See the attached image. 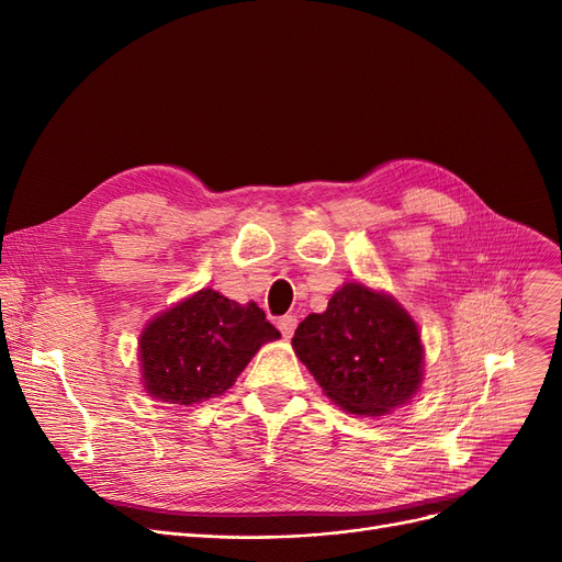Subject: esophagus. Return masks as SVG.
Wrapping results in <instances>:
<instances>
[{
    "instance_id": "34e87169",
    "label": "esophagus",
    "mask_w": 562,
    "mask_h": 562,
    "mask_svg": "<svg viewBox=\"0 0 562 562\" xmlns=\"http://www.w3.org/2000/svg\"><path fill=\"white\" fill-rule=\"evenodd\" d=\"M277 327H279L283 337H293L295 327H297V316H281V318L277 321Z\"/></svg>"
}]
</instances>
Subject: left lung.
Listing matches in <instances>:
<instances>
[{
	"instance_id": "8db88e82",
	"label": "left lung",
	"mask_w": 562,
	"mask_h": 562,
	"mask_svg": "<svg viewBox=\"0 0 562 562\" xmlns=\"http://www.w3.org/2000/svg\"><path fill=\"white\" fill-rule=\"evenodd\" d=\"M293 348L327 397L351 414H389L420 385L416 323L393 297L362 283H346L323 314H308Z\"/></svg>"
}]
</instances>
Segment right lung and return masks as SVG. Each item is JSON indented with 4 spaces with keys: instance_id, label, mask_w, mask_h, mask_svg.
<instances>
[{
    "instance_id": "1",
    "label": "right lung",
    "mask_w": 562,
    "mask_h": 562,
    "mask_svg": "<svg viewBox=\"0 0 562 562\" xmlns=\"http://www.w3.org/2000/svg\"><path fill=\"white\" fill-rule=\"evenodd\" d=\"M265 312L216 290H200L156 321L139 341L146 391L169 404H195L225 393L265 341L279 339Z\"/></svg>"
}]
</instances>
